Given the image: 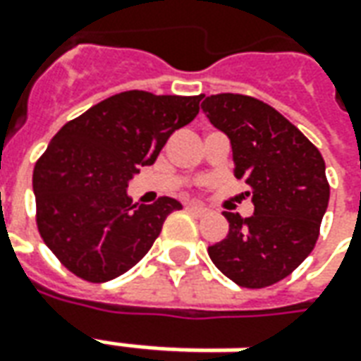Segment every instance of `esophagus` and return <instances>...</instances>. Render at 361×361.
Masks as SVG:
<instances>
[{"instance_id":"esophagus-1","label":"esophagus","mask_w":361,"mask_h":361,"mask_svg":"<svg viewBox=\"0 0 361 361\" xmlns=\"http://www.w3.org/2000/svg\"><path fill=\"white\" fill-rule=\"evenodd\" d=\"M188 209H190L191 213H195V215H203V213H207V207H203V205H200V203H190V205H188Z\"/></svg>"}]
</instances>
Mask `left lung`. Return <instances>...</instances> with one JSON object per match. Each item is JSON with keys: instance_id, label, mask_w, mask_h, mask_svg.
Instances as JSON below:
<instances>
[{"instance_id": "obj_1", "label": "left lung", "mask_w": 361, "mask_h": 361, "mask_svg": "<svg viewBox=\"0 0 361 361\" xmlns=\"http://www.w3.org/2000/svg\"><path fill=\"white\" fill-rule=\"evenodd\" d=\"M203 114L231 140L235 178L251 191L255 213L225 212L229 233L207 252L227 279L245 288L283 281L312 252L330 185L314 144L279 110L245 94H212Z\"/></svg>"}]
</instances>
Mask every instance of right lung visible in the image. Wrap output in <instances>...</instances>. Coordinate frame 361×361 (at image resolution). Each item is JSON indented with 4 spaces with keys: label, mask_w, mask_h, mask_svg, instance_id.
<instances>
[{
    "label": "right lung",
    "mask_w": 361,
    "mask_h": 361,
    "mask_svg": "<svg viewBox=\"0 0 361 361\" xmlns=\"http://www.w3.org/2000/svg\"><path fill=\"white\" fill-rule=\"evenodd\" d=\"M200 97L126 90L67 122L33 170L37 227L73 274L106 283L130 271L180 201L132 203L128 181L200 112Z\"/></svg>",
    "instance_id": "obj_1"
}]
</instances>
